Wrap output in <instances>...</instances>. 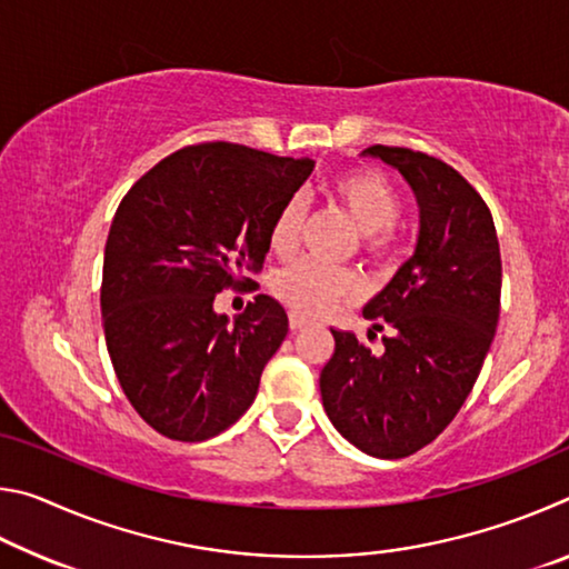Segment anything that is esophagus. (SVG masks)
<instances>
[{"label":"esophagus","mask_w":569,"mask_h":569,"mask_svg":"<svg viewBox=\"0 0 569 569\" xmlns=\"http://www.w3.org/2000/svg\"><path fill=\"white\" fill-rule=\"evenodd\" d=\"M306 323H308V321L303 319V316H298V313H291V316H288V326H291V331H301Z\"/></svg>","instance_id":"1"}]
</instances>
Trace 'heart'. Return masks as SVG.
Segmentation results:
<instances>
[{
    "mask_svg": "<svg viewBox=\"0 0 569 569\" xmlns=\"http://www.w3.org/2000/svg\"><path fill=\"white\" fill-rule=\"evenodd\" d=\"M331 198L361 233V253L371 261H383L397 248V223L403 200L397 186L373 168H351L331 182ZM306 220V200L301 196L286 198L276 210L268 228V246L276 256L293 253L301 240ZM278 301L298 316H326L343 303H351L361 293L359 276L349 268H331L301 258L281 268L271 281Z\"/></svg>",
    "mask_w": 569,
    "mask_h": 569,
    "instance_id": "b5f03b06",
    "label": "heart"
}]
</instances>
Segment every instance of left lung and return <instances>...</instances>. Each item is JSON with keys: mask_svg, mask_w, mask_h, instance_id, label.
I'll use <instances>...</instances> for the list:
<instances>
[{"mask_svg": "<svg viewBox=\"0 0 569 569\" xmlns=\"http://www.w3.org/2000/svg\"><path fill=\"white\" fill-rule=\"evenodd\" d=\"M366 152L417 192L419 243L363 311L383 331V353L331 331L336 349L321 371V397L353 447L403 459L431 445L475 389L499 321L502 256L492 213L461 172L409 148Z\"/></svg>", "mask_w": 569, "mask_h": 569, "instance_id": "obj_1", "label": "left lung"}]
</instances>
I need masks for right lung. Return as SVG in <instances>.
I'll return each instance as SVG.
<instances>
[{"label": "right lung", "instance_id": "1", "mask_svg": "<svg viewBox=\"0 0 569 569\" xmlns=\"http://www.w3.org/2000/svg\"><path fill=\"white\" fill-rule=\"evenodd\" d=\"M311 170V158L196 142L122 198L102 263L104 341L124 397L158 435L203 441L253 403L288 316L258 293L228 323L213 301L253 288L276 210Z\"/></svg>", "mask_w": 569, "mask_h": 569}]
</instances>
